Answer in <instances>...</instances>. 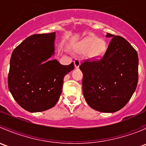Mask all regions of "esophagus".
Segmentation results:
<instances>
[{"label": "esophagus", "mask_w": 146, "mask_h": 146, "mask_svg": "<svg viewBox=\"0 0 146 146\" xmlns=\"http://www.w3.org/2000/svg\"><path fill=\"white\" fill-rule=\"evenodd\" d=\"M74 65H75V68H79V66H80V60L77 59V58H76V59L74 61Z\"/></svg>", "instance_id": "esophagus-1"}]
</instances>
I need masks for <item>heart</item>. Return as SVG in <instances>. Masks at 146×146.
<instances>
[{
  "mask_svg": "<svg viewBox=\"0 0 146 146\" xmlns=\"http://www.w3.org/2000/svg\"><path fill=\"white\" fill-rule=\"evenodd\" d=\"M78 51L81 53L88 51V58L91 59H100L106 53L107 44L97 36H88L81 41L78 46Z\"/></svg>",
  "mask_w": 146,
  "mask_h": 146,
  "instance_id": "1",
  "label": "heart"
}]
</instances>
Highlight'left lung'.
I'll list each match as a JSON object with an SVG mask.
<instances>
[{"mask_svg":"<svg viewBox=\"0 0 146 146\" xmlns=\"http://www.w3.org/2000/svg\"><path fill=\"white\" fill-rule=\"evenodd\" d=\"M111 37L100 60L82 63V92L88 105L101 112H115L123 108L136 90L138 80V57L124 38Z\"/></svg>","mask_w":146,"mask_h":146,"instance_id":"left-lung-1","label":"left lung"}]
</instances>
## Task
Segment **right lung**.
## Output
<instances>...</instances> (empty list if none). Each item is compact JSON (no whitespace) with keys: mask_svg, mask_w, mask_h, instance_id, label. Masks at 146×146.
Returning a JSON list of instances; mask_svg holds the SVG:
<instances>
[{"mask_svg":"<svg viewBox=\"0 0 146 146\" xmlns=\"http://www.w3.org/2000/svg\"><path fill=\"white\" fill-rule=\"evenodd\" d=\"M55 32L29 36L14 49L10 61L8 85L15 100L30 112L54 107L62 92L64 78L74 68L61 65L54 54Z\"/></svg>","mask_w":146,"mask_h":146,"instance_id":"obj_1","label":"right lung"}]
</instances>
